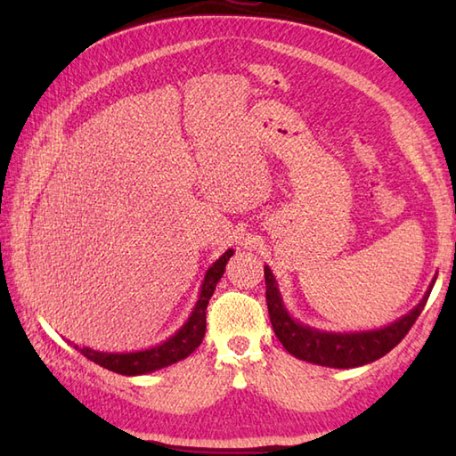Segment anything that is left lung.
Here are the masks:
<instances>
[{
	"label": "left lung",
	"mask_w": 456,
	"mask_h": 456,
	"mask_svg": "<svg viewBox=\"0 0 456 456\" xmlns=\"http://www.w3.org/2000/svg\"><path fill=\"white\" fill-rule=\"evenodd\" d=\"M265 280H266V304H268V315L270 323L280 343L284 345L289 354H294L299 361L314 362L319 366H331V368H354L368 362H374L378 358L388 354L392 348L398 345L402 338L410 333L415 319L423 312L425 304H428L429 292L419 302V305L411 309V312L398 319V322L378 329V331H366V333H323L315 331L296 323L282 305L280 299L276 280L270 273V268L265 266Z\"/></svg>",
	"instance_id": "left-lung-1"
}]
</instances>
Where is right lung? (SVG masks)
Instances as JSON below:
<instances>
[{
    "label": "right lung",
    "mask_w": 456,
    "mask_h": 456,
    "mask_svg": "<svg viewBox=\"0 0 456 456\" xmlns=\"http://www.w3.org/2000/svg\"><path fill=\"white\" fill-rule=\"evenodd\" d=\"M233 256V250H227L216 265H213L206 278H203L201 294L196 307L188 319V323L183 325L180 331L170 337L167 343H162L149 351H139V353H127V354H111V353H98L92 351V348H80L78 351L88 358V361L108 368L111 372H118L123 376H137V374H147L152 370H159V368L170 366L174 362L182 361V358L190 356L196 348L200 346L203 335H206V309L209 304V297L216 292V286L221 280L223 273H225V266L229 258Z\"/></svg>",
    "instance_id": "obj_1"
}]
</instances>
